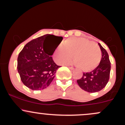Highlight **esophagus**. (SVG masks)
Instances as JSON below:
<instances>
[{
    "instance_id": "1",
    "label": "esophagus",
    "mask_w": 125,
    "mask_h": 125,
    "mask_svg": "<svg viewBox=\"0 0 125 125\" xmlns=\"http://www.w3.org/2000/svg\"><path fill=\"white\" fill-rule=\"evenodd\" d=\"M68 67H69V69H71V71H73V70H74V68H73V67H71V66H69Z\"/></svg>"
}]
</instances>
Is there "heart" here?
Masks as SVG:
<instances>
[{
    "instance_id": "heart-1",
    "label": "heart",
    "mask_w": 125,
    "mask_h": 125,
    "mask_svg": "<svg viewBox=\"0 0 125 125\" xmlns=\"http://www.w3.org/2000/svg\"><path fill=\"white\" fill-rule=\"evenodd\" d=\"M73 61L79 69L84 72L94 70L99 64L101 51L96 44L84 38L67 39L54 52V58L59 64H68Z\"/></svg>"
}]
</instances>
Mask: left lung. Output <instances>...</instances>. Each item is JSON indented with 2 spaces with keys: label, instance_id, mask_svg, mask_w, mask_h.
Returning a JSON list of instances; mask_svg holds the SVG:
<instances>
[{
  "label": "left lung",
  "instance_id": "1",
  "mask_svg": "<svg viewBox=\"0 0 125 125\" xmlns=\"http://www.w3.org/2000/svg\"><path fill=\"white\" fill-rule=\"evenodd\" d=\"M102 52V59L97 67L90 72L83 73L77 83L82 89L90 93L97 92L106 86L109 79L110 62L107 52L98 43Z\"/></svg>",
  "mask_w": 125,
  "mask_h": 125
}]
</instances>
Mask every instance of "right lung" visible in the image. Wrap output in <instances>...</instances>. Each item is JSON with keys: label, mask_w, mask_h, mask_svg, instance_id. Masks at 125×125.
I'll use <instances>...</instances> for the list:
<instances>
[{"label": "right lung", "mask_w": 125, "mask_h": 125, "mask_svg": "<svg viewBox=\"0 0 125 125\" xmlns=\"http://www.w3.org/2000/svg\"><path fill=\"white\" fill-rule=\"evenodd\" d=\"M63 37L47 34L28 43L19 53L18 71L21 81L31 90L46 88L55 76L59 67L52 56Z\"/></svg>", "instance_id": "add662e5"}]
</instances>
